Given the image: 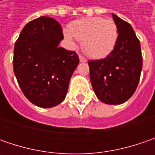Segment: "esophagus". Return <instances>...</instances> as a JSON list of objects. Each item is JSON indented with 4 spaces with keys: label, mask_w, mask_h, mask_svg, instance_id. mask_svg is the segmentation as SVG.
<instances>
[{
    "label": "esophagus",
    "mask_w": 155,
    "mask_h": 155,
    "mask_svg": "<svg viewBox=\"0 0 155 155\" xmlns=\"http://www.w3.org/2000/svg\"><path fill=\"white\" fill-rule=\"evenodd\" d=\"M79 59H80V62H86L87 59L84 56H82L81 54H79Z\"/></svg>",
    "instance_id": "obj_1"
}]
</instances>
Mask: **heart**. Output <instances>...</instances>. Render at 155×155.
<instances>
[{
    "mask_svg": "<svg viewBox=\"0 0 155 155\" xmlns=\"http://www.w3.org/2000/svg\"><path fill=\"white\" fill-rule=\"evenodd\" d=\"M64 33L70 40H82L84 51L93 58H104L110 55L118 39L116 23L103 17L77 20L64 29Z\"/></svg>",
    "mask_w": 155,
    "mask_h": 155,
    "instance_id": "b5f03b06",
    "label": "heart"
}]
</instances>
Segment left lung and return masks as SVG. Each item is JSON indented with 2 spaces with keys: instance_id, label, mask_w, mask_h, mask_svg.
<instances>
[{
  "instance_id": "1",
  "label": "left lung",
  "mask_w": 155,
  "mask_h": 155,
  "mask_svg": "<svg viewBox=\"0 0 155 155\" xmlns=\"http://www.w3.org/2000/svg\"><path fill=\"white\" fill-rule=\"evenodd\" d=\"M118 30L113 51L105 58L90 60V78L95 94L107 104H121L134 94L140 80L142 55L132 27L112 15Z\"/></svg>"
}]
</instances>
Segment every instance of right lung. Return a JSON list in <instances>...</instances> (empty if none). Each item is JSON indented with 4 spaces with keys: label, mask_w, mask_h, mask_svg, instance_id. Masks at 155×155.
I'll list each match as a JSON object with an SVG mask.
<instances>
[{
    "label": "right lung",
    "mask_w": 155,
    "mask_h": 155,
    "mask_svg": "<svg viewBox=\"0 0 155 155\" xmlns=\"http://www.w3.org/2000/svg\"><path fill=\"white\" fill-rule=\"evenodd\" d=\"M64 39L60 24L41 16L22 29L14 49V72L31 103L51 108L64 99L79 58L74 51L58 47Z\"/></svg>",
    "instance_id": "right-lung-1"
}]
</instances>
